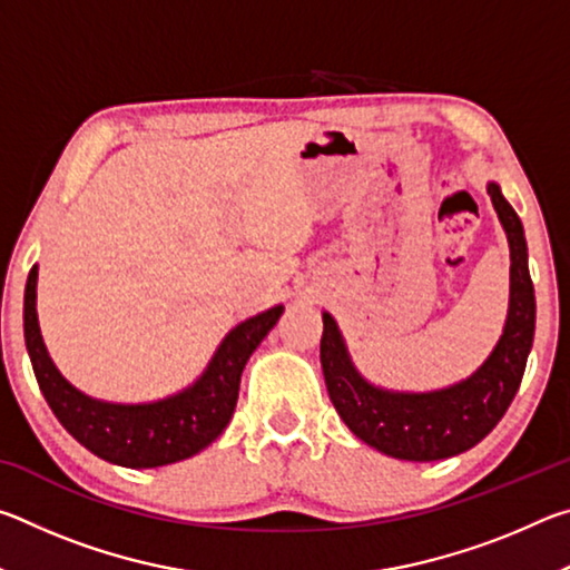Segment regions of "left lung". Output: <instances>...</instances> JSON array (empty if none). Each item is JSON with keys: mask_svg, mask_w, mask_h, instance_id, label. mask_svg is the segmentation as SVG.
Masks as SVG:
<instances>
[{"mask_svg": "<svg viewBox=\"0 0 570 570\" xmlns=\"http://www.w3.org/2000/svg\"><path fill=\"white\" fill-rule=\"evenodd\" d=\"M488 196L510 246V306L493 354L468 380L435 392L374 387L356 372L340 326L324 312L322 370L330 400L356 438L390 458L430 462L475 448L503 420L523 380L535 332L528 246L523 224L495 183H488Z\"/></svg>", "mask_w": 570, "mask_h": 570, "instance_id": "1", "label": "left lung"}]
</instances>
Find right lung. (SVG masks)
Returning <instances> with one entry per match:
<instances>
[{"instance_id":"add662e5","label":"right lung","mask_w":570,"mask_h":570,"mask_svg":"<svg viewBox=\"0 0 570 570\" xmlns=\"http://www.w3.org/2000/svg\"><path fill=\"white\" fill-rule=\"evenodd\" d=\"M35 302L37 264L24 286V344L37 384L55 417L80 445L122 468L170 465L208 448L236 410L240 372L248 356L284 312L278 304L230 330L206 372L188 390L148 404H115L88 397L62 377L47 354Z\"/></svg>"}]
</instances>
